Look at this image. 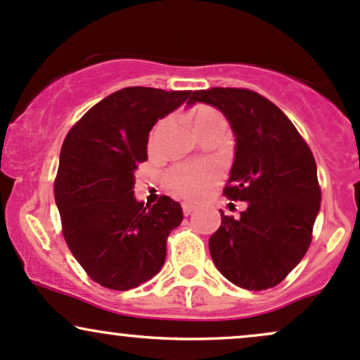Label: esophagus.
Instances as JSON below:
<instances>
[{
	"label": "esophagus",
	"mask_w": 360,
	"mask_h": 360,
	"mask_svg": "<svg viewBox=\"0 0 360 360\" xmlns=\"http://www.w3.org/2000/svg\"><path fill=\"white\" fill-rule=\"evenodd\" d=\"M181 209H184L185 216H191V214L193 212V209H195V207H193L192 204H184V205H181Z\"/></svg>",
	"instance_id": "1"
}]
</instances>
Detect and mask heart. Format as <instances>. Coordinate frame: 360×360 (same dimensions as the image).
<instances>
[{"mask_svg": "<svg viewBox=\"0 0 360 360\" xmlns=\"http://www.w3.org/2000/svg\"><path fill=\"white\" fill-rule=\"evenodd\" d=\"M191 122L195 134L209 129H224V119L211 107H197L191 112ZM163 124L155 127L151 134V144L158 137ZM221 172L216 165H176L167 173V187L169 192L187 200H197L211 191V187L219 180Z\"/></svg>", "mask_w": 360, "mask_h": 360, "instance_id": "b5f03b06", "label": "heart"}]
</instances>
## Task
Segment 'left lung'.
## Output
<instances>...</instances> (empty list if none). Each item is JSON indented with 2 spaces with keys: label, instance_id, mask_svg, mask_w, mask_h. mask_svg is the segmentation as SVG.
<instances>
[{
  "label": "left lung",
  "instance_id": "obj_1",
  "mask_svg": "<svg viewBox=\"0 0 360 360\" xmlns=\"http://www.w3.org/2000/svg\"><path fill=\"white\" fill-rule=\"evenodd\" d=\"M223 112L234 134V163L224 195L246 202L234 219L221 211L209 238L212 262L238 288L264 290L302 260L320 212L316 161L294 124L265 96L243 88L193 91L188 105Z\"/></svg>",
  "mask_w": 360,
  "mask_h": 360
}]
</instances>
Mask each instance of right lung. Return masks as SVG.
I'll return each instance as SVG.
<instances>
[{
    "label": "right lung",
    "instance_id": "1",
    "mask_svg": "<svg viewBox=\"0 0 360 360\" xmlns=\"http://www.w3.org/2000/svg\"><path fill=\"white\" fill-rule=\"evenodd\" d=\"M191 95L122 88L91 107L64 139L54 181L64 240L103 288L134 289L163 267L168 234L184 212L167 195L153 205L136 200L134 173L148 160L153 126Z\"/></svg>",
    "mask_w": 360,
    "mask_h": 360
}]
</instances>
